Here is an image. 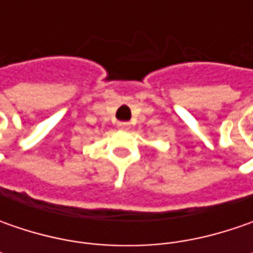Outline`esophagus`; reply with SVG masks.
I'll return each instance as SVG.
<instances>
[{"mask_svg":"<svg viewBox=\"0 0 253 253\" xmlns=\"http://www.w3.org/2000/svg\"><path fill=\"white\" fill-rule=\"evenodd\" d=\"M120 129H129V122H118Z\"/></svg>","mask_w":253,"mask_h":253,"instance_id":"obj_1","label":"esophagus"}]
</instances>
